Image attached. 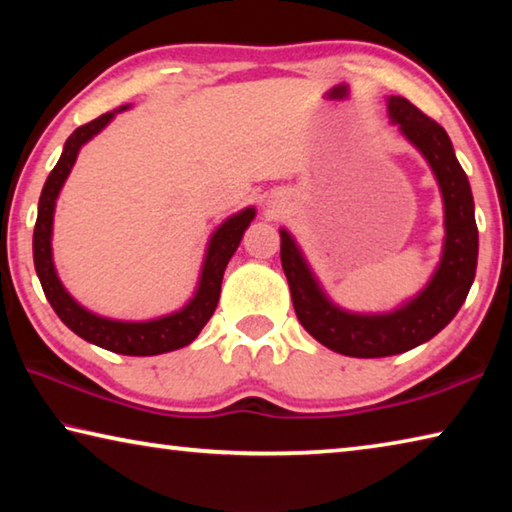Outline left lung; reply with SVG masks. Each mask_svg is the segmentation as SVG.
Wrapping results in <instances>:
<instances>
[{
  "instance_id": "1",
  "label": "left lung",
  "mask_w": 512,
  "mask_h": 512,
  "mask_svg": "<svg viewBox=\"0 0 512 512\" xmlns=\"http://www.w3.org/2000/svg\"><path fill=\"white\" fill-rule=\"evenodd\" d=\"M388 119L400 128L436 176L445 207V241L440 264L420 293L384 314H357L329 300L300 246L280 228V259L302 327L325 348L357 359L402 354L447 327L470 293L479 257L474 198L445 128L404 97H388Z\"/></svg>"
}]
</instances>
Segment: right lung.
<instances>
[{
    "mask_svg": "<svg viewBox=\"0 0 512 512\" xmlns=\"http://www.w3.org/2000/svg\"><path fill=\"white\" fill-rule=\"evenodd\" d=\"M126 108L131 106H121L106 112V115L97 117L90 124L79 126L67 137L60 160L56 162L54 171L49 173L40 194L36 230H33V264H36V273L49 305L54 307L58 318L74 334H79L88 343L99 345L103 350L128 354V357H153V354L185 348V345L192 343L201 334V329L212 318L216 305H219L225 266H228L230 257L235 255L241 237H244L246 228L255 219L257 212L255 207H246V210L228 216L212 232L210 241H207L201 275H198V287L187 305L178 311L151 320H115L94 314V311L85 309L81 302H76L63 287V282H60L54 266V253H51L56 201L69 171H72L76 158H79L81 146L88 144L94 135H99L110 124L112 117Z\"/></svg>",
    "mask_w": 512,
    "mask_h": 512,
    "instance_id": "obj_1",
    "label": "right lung"
}]
</instances>
